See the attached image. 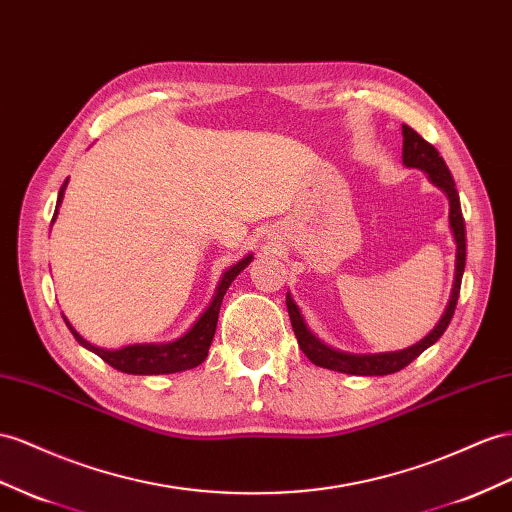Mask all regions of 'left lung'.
Listing matches in <instances>:
<instances>
[{
	"mask_svg": "<svg viewBox=\"0 0 512 512\" xmlns=\"http://www.w3.org/2000/svg\"><path fill=\"white\" fill-rule=\"evenodd\" d=\"M402 164L406 168L424 170L432 186H437L445 196H448V203H450L448 218H450V229H452L454 242H456L454 281H452L448 305H445V311L441 313V318L435 324V329H432L424 339H419L417 344L404 348V350H396V352L352 355V352H342V350L326 346L322 339L313 335L303 318V313H300L298 305L294 303L292 294L287 292L285 305H287V313H290L298 346L305 352L307 359L311 363L320 365V368L342 372V374H355V376H385V374L400 372L411 361H415L419 355H422L426 348H430L437 342V339L445 333V329H448V324L454 316L456 300H458V292H461V281H463V272H465V255H467L465 253V246H467L465 244V220H463V212H461V199H458V192H456V183L450 175L448 166H445L443 157L439 155V151L432 147L430 142H426L422 136H419L417 131L411 129L409 125H402Z\"/></svg>",
	"mask_w": 512,
	"mask_h": 512,
	"instance_id": "1",
	"label": "left lung"
}]
</instances>
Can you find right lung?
Wrapping results in <instances>:
<instances>
[{
	"label": "right lung",
	"instance_id": "obj_1",
	"mask_svg": "<svg viewBox=\"0 0 512 512\" xmlns=\"http://www.w3.org/2000/svg\"><path fill=\"white\" fill-rule=\"evenodd\" d=\"M69 179L62 183V188L58 192V203H56V212L54 218H51V225H54L58 218V209L62 205L64 199V190H67ZM253 255L248 253L246 257H242L238 264L229 266L216 285L214 296L209 300V305L205 307V311L201 313L196 322L190 326V329L183 333L181 337L173 339V342H164V344H129L123 348L116 350H108V348H99L93 346L90 342L77 333L73 329V324L64 318L67 322L69 331L73 333V337L80 342L86 350L95 352L97 357H101L108 365H112L114 370L125 372V374H140V376H153V374H175V372H186L201 365L207 357V350L212 346V339L216 333V324H218V313H220V305L222 298H225L229 285L235 281V277L251 264Z\"/></svg>",
	"mask_w": 512,
	"mask_h": 512
}]
</instances>
